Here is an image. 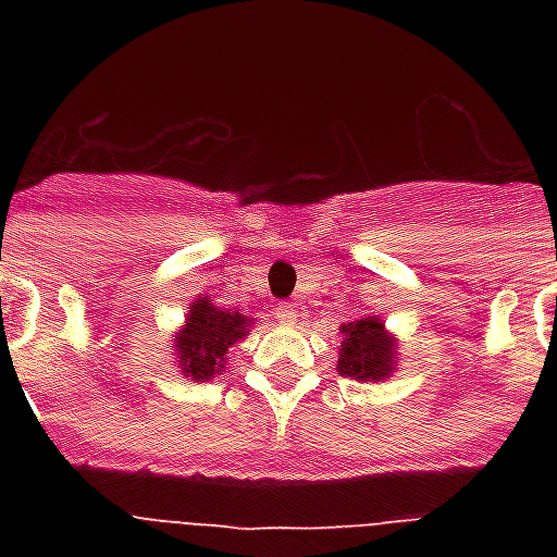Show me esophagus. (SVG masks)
<instances>
[{"instance_id": "esophagus-1", "label": "esophagus", "mask_w": 557, "mask_h": 557, "mask_svg": "<svg viewBox=\"0 0 557 557\" xmlns=\"http://www.w3.org/2000/svg\"><path fill=\"white\" fill-rule=\"evenodd\" d=\"M274 318H277L280 323H295L297 321L295 306H292V304H277V309H274Z\"/></svg>"}]
</instances>
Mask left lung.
I'll list each match as a JSON object with an SVG mask.
<instances>
[{
  "instance_id": "left-lung-1",
  "label": "left lung",
  "mask_w": 557,
  "mask_h": 557,
  "mask_svg": "<svg viewBox=\"0 0 557 557\" xmlns=\"http://www.w3.org/2000/svg\"><path fill=\"white\" fill-rule=\"evenodd\" d=\"M341 375L356 381L389 379V372L396 370V338L384 330L381 318H361L341 326Z\"/></svg>"
}]
</instances>
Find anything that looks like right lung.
I'll return each mask as SVG.
<instances>
[{
	"mask_svg": "<svg viewBox=\"0 0 557 557\" xmlns=\"http://www.w3.org/2000/svg\"><path fill=\"white\" fill-rule=\"evenodd\" d=\"M248 326H251V318L231 312V309H219L210 304V297H196L185 318V326L173 335L178 370L193 381L216 379L219 372H225L227 349L248 335Z\"/></svg>",
	"mask_w": 557,
	"mask_h": 557,
	"instance_id": "right-lung-1",
	"label": "right lung"
}]
</instances>
